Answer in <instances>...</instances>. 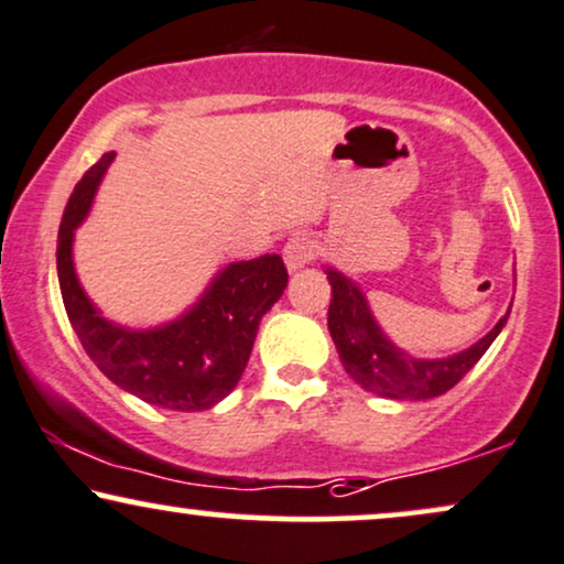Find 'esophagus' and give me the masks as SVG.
<instances>
[{
  "label": "esophagus",
  "mask_w": 564,
  "mask_h": 564,
  "mask_svg": "<svg viewBox=\"0 0 564 564\" xmlns=\"http://www.w3.org/2000/svg\"><path fill=\"white\" fill-rule=\"evenodd\" d=\"M315 254H317V241L315 236L310 234H294L286 241V247H283V260H286V268L291 273L304 268V264H310L315 260Z\"/></svg>",
  "instance_id": "34e87169"
}]
</instances>
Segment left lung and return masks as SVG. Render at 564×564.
Segmentation results:
<instances>
[{
    "label": "left lung",
    "instance_id": "1",
    "mask_svg": "<svg viewBox=\"0 0 564 564\" xmlns=\"http://www.w3.org/2000/svg\"><path fill=\"white\" fill-rule=\"evenodd\" d=\"M328 283L334 296H330L328 307V330L334 336V344L341 357L344 368L365 391L378 393V397L389 399H433L441 397L457 386L473 370V365L486 355L494 338L505 328L507 312L501 321L494 325L491 334H486L470 349L459 351V355L444 359H415L397 349L381 334L376 321H372L368 302H365L362 291L341 275L338 270L328 268Z\"/></svg>",
    "mask_w": 564,
    "mask_h": 564
}]
</instances>
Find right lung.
<instances>
[{"label":"right lung","mask_w":564,"mask_h":564,"mask_svg":"<svg viewBox=\"0 0 564 564\" xmlns=\"http://www.w3.org/2000/svg\"><path fill=\"white\" fill-rule=\"evenodd\" d=\"M115 152L101 154L67 199L57 239V275L67 321L94 365L133 397L154 406L199 412L220 402L239 383L262 315L281 300L289 270L278 254L234 262L209 283L181 321L154 330L107 323L88 302L73 270V230L91 207Z\"/></svg>","instance_id":"add662e5"}]
</instances>
